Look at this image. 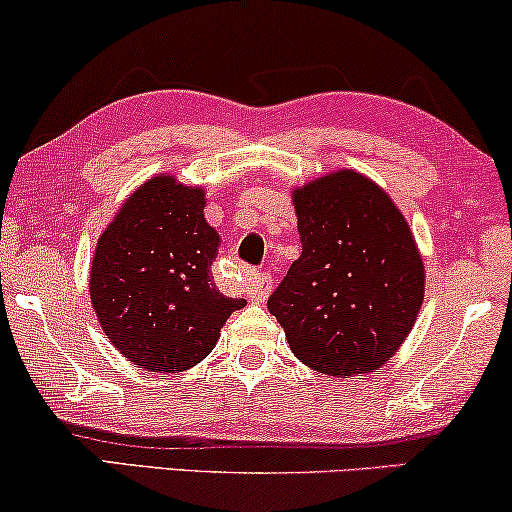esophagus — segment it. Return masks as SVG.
I'll return each mask as SVG.
<instances>
[{"label": "esophagus", "instance_id": "1", "mask_svg": "<svg viewBox=\"0 0 512 512\" xmlns=\"http://www.w3.org/2000/svg\"><path fill=\"white\" fill-rule=\"evenodd\" d=\"M272 289V277L268 272H249L247 296L251 303H263Z\"/></svg>", "mask_w": 512, "mask_h": 512}]
</instances>
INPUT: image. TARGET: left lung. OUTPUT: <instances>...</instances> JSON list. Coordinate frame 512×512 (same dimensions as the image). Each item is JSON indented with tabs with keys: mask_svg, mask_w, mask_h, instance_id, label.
<instances>
[{
	"mask_svg": "<svg viewBox=\"0 0 512 512\" xmlns=\"http://www.w3.org/2000/svg\"><path fill=\"white\" fill-rule=\"evenodd\" d=\"M303 251L268 298L294 355L329 376L388 362L423 303V261L390 197L355 171L294 192Z\"/></svg>",
	"mask_w": 512,
	"mask_h": 512,
	"instance_id": "obj_1",
	"label": "left lung"
}]
</instances>
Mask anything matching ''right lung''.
I'll return each mask as SVG.
<instances>
[{
    "mask_svg": "<svg viewBox=\"0 0 512 512\" xmlns=\"http://www.w3.org/2000/svg\"><path fill=\"white\" fill-rule=\"evenodd\" d=\"M218 235L204 192L157 176L126 199L98 240L89 294L112 345L148 371L202 362L244 298L216 289Z\"/></svg>",
    "mask_w": 512,
    "mask_h": 512,
    "instance_id": "1",
    "label": "right lung"
}]
</instances>
